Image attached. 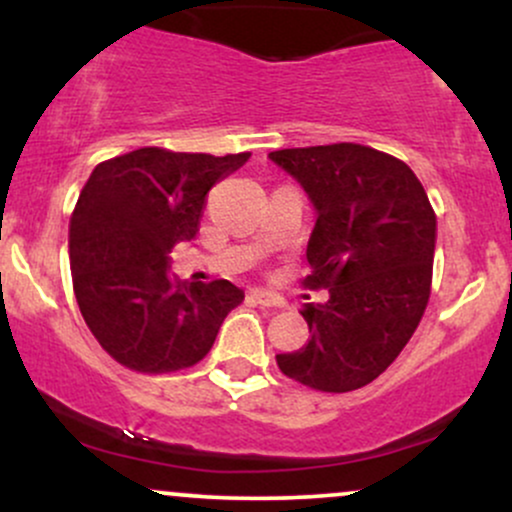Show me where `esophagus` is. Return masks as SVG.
Segmentation results:
<instances>
[{
    "label": "esophagus",
    "mask_w": 512,
    "mask_h": 512,
    "mask_svg": "<svg viewBox=\"0 0 512 512\" xmlns=\"http://www.w3.org/2000/svg\"><path fill=\"white\" fill-rule=\"evenodd\" d=\"M252 298H255V303H260L262 308H284V301H281L276 293H269V291H262V289H255L250 293Z\"/></svg>",
    "instance_id": "34e87169"
}]
</instances>
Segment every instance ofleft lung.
Wrapping results in <instances>:
<instances>
[{
    "mask_svg": "<svg viewBox=\"0 0 512 512\" xmlns=\"http://www.w3.org/2000/svg\"><path fill=\"white\" fill-rule=\"evenodd\" d=\"M269 161L291 175L315 209L305 303L310 339L276 354L281 373L320 392L373 383L419 327L431 296L436 214L407 163L361 144L281 149Z\"/></svg>",
    "mask_w": 512,
    "mask_h": 512,
    "instance_id": "left-lung-1",
    "label": "left lung"
}]
</instances>
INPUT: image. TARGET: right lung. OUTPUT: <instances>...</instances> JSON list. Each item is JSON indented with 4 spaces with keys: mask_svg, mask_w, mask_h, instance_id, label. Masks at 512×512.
Masks as SVG:
<instances>
[{
    "mask_svg": "<svg viewBox=\"0 0 512 512\" xmlns=\"http://www.w3.org/2000/svg\"><path fill=\"white\" fill-rule=\"evenodd\" d=\"M248 158L146 146L93 168L69 223V264L88 330L117 363L139 373L195 366L243 303L231 281L168 272L170 250L197 236L207 192Z\"/></svg>",
    "mask_w": 512,
    "mask_h": 512,
    "instance_id": "obj_1",
    "label": "right lung"
}]
</instances>
